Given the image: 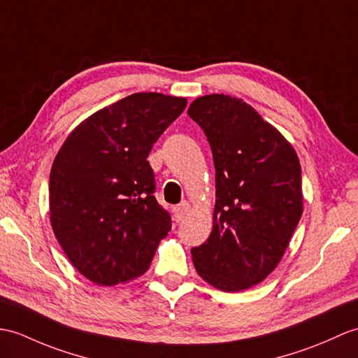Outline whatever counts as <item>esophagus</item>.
<instances>
[{
	"label": "esophagus",
	"mask_w": 358,
	"mask_h": 358,
	"mask_svg": "<svg viewBox=\"0 0 358 358\" xmlns=\"http://www.w3.org/2000/svg\"><path fill=\"white\" fill-rule=\"evenodd\" d=\"M190 209H192V207H190V204L187 201H182L181 204H178L176 209H173V213H176V220L180 222L185 218H187Z\"/></svg>",
	"instance_id": "1"
}]
</instances>
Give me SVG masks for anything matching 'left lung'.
I'll list each match as a JSON object with an SVG mask.
<instances>
[{"label":"left lung","instance_id":"obj_1","mask_svg":"<svg viewBox=\"0 0 358 358\" xmlns=\"http://www.w3.org/2000/svg\"><path fill=\"white\" fill-rule=\"evenodd\" d=\"M187 114L204 131L217 171L213 229L190 250L192 261L207 284L243 292L278 267L302 217L301 163L243 99L203 96Z\"/></svg>","mask_w":358,"mask_h":358}]
</instances>
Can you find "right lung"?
Listing matches in <instances>:
<instances>
[{"label": "right lung", "instance_id": "right-lung-1", "mask_svg": "<svg viewBox=\"0 0 358 358\" xmlns=\"http://www.w3.org/2000/svg\"><path fill=\"white\" fill-rule=\"evenodd\" d=\"M186 105L185 97L131 94L78 124L57 152L50 221L74 268L94 284L141 276L171 230L146 159Z\"/></svg>", "mask_w": 358, "mask_h": 358}]
</instances>
